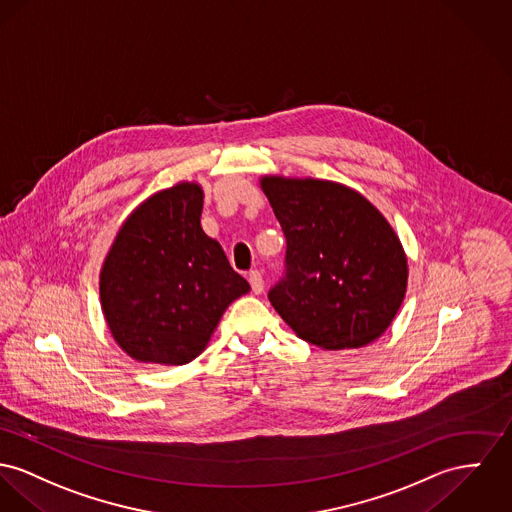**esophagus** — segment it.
<instances>
[{"instance_id":"esophagus-1","label":"esophagus","mask_w":512,"mask_h":512,"mask_svg":"<svg viewBox=\"0 0 512 512\" xmlns=\"http://www.w3.org/2000/svg\"><path fill=\"white\" fill-rule=\"evenodd\" d=\"M249 284H251V290H253L255 294H261L263 288H265L263 275H261L259 271H251V273H249Z\"/></svg>"}]
</instances>
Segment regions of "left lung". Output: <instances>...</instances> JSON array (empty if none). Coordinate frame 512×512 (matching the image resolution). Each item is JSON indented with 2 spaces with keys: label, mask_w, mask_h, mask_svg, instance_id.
I'll list each match as a JSON object with an SVG mask.
<instances>
[{
  "label": "left lung",
  "mask_w": 512,
  "mask_h": 512,
  "mask_svg": "<svg viewBox=\"0 0 512 512\" xmlns=\"http://www.w3.org/2000/svg\"><path fill=\"white\" fill-rule=\"evenodd\" d=\"M259 185L286 236V276L269 292L278 315L323 351L360 349L382 337L409 276L384 214L337 181L263 175Z\"/></svg>",
  "instance_id": "obj_1"
}]
</instances>
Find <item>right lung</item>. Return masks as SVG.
Returning <instances> with one entry per match:
<instances>
[{"mask_svg": "<svg viewBox=\"0 0 512 512\" xmlns=\"http://www.w3.org/2000/svg\"><path fill=\"white\" fill-rule=\"evenodd\" d=\"M202 187L179 181L140 202L118 228L99 275L118 347L144 364L181 366L202 353L249 282L200 226Z\"/></svg>", "mask_w": 512, "mask_h": 512, "instance_id": "1", "label": "right lung"}]
</instances>
